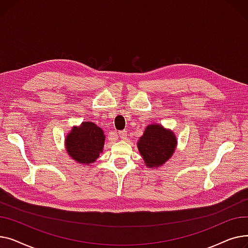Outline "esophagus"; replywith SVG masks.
<instances>
[{"label":"esophagus","mask_w":248,"mask_h":248,"mask_svg":"<svg viewBox=\"0 0 248 248\" xmlns=\"http://www.w3.org/2000/svg\"><path fill=\"white\" fill-rule=\"evenodd\" d=\"M119 136L121 139L125 140L127 137V133H126V131H121V132H119Z\"/></svg>","instance_id":"obj_1"}]
</instances>
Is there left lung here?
<instances>
[{
    "label": "left lung",
    "instance_id": "left-lung-1",
    "mask_svg": "<svg viewBox=\"0 0 248 248\" xmlns=\"http://www.w3.org/2000/svg\"><path fill=\"white\" fill-rule=\"evenodd\" d=\"M177 138L170 128L162 124H149L137 142V147L145 165L149 169L162 167L172 158L177 148Z\"/></svg>",
    "mask_w": 248,
    "mask_h": 248
}]
</instances>
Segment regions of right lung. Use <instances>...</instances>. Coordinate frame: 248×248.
Listing matches in <instances>:
<instances>
[{
	"label": "right lung",
	"mask_w": 248,
	"mask_h": 248,
	"mask_svg": "<svg viewBox=\"0 0 248 248\" xmlns=\"http://www.w3.org/2000/svg\"><path fill=\"white\" fill-rule=\"evenodd\" d=\"M106 136L94 123L82 122L74 125L65 137V150L76 163L90 166L103 152Z\"/></svg>",
	"instance_id": "1"
}]
</instances>
